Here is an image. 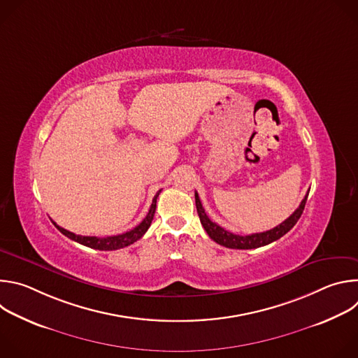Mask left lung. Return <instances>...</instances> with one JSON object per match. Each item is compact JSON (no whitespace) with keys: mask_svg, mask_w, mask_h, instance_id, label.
<instances>
[{"mask_svg":"<svg viewBox=\"0 0 358 358\" xmlns=\"http://www.w3.org/2000/svg\"><path fill=\"white\" fill-rule=\"evenodd\" d=\"M308 195H309V192L304 195L303 201L300 202L299 208L287 220H285L282 224H279L273 229H269V231H265V232H258V234H252V235H245V236L243 235H235V234L224 229L218 224L213 222L208 218V215L206 214V210L202 208L201 199H199L196 192H195V206H196V213H198L199 221H201L203 229L207 231V234L210 235V238L213 241H215L217 243H220L225 248H231V249H255V248H261V246H265L268 243H272L273 241H278L279 238H282L285 234H287L296 225V222L299 221V218L303 214L306 201H308Z\"/></svg>","mask_w":358,"mask_h":358,"instance_id":"obj_1","label":"left lung"}]
</instances>
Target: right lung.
<instances>
[{
	"instance_id": "obj_1",
	"label": "right lung",
	"mask_w": 358,
	"mask_h": 358,
	"mask_svg": "<svg viewBox=\"0 0 358 358\" xmlns=\"http://www.w3.org/2000/svg\"><path fill=\"white\" fill-rule=\"evenodd\" d=\"M162 189L155 195V198H152V203L151 207L148 210V214L145 215V218L133 229L124 232V234H120V235H113V236H105V238H97V236H82V235H76L71 231H66L62 227L57 225V222H54V225L65 235L68 236L69 239L75 241V242H79L80 245H85L87 248H93V249H99V250H116V249H120V248H124V246H129L131 243H134L136 241H138L145 232L147 229L150 228L151 225V221L152 218H155V213H156V203H157V196L160 195Z\"/></svg>"
}]
</instances>
